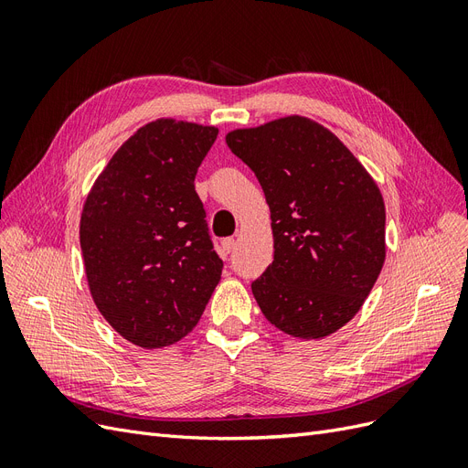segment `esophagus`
<instances>
[{
  "label": "esophagus",
  "instance_id": "34e87169",
  "mask_svg": "<svg viewBox=\"0 0 468 468\" xmlns=\"http://www.w3.org/2000/svg\"><path fill=\"white\" fill-rule=\"evenodd\" d=\"M234 248H236V239H234V238H224V239H222V250H224V253H230Z\"/></svg>",
  "mask_w": 468,
  "mask_h": 468
}]
</instances>
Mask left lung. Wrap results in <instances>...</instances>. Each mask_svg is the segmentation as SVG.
Returning <instances> with one entry per match:
<instances>
[{
	"label": "left lung",
	"instance_id": "left-lung-1",
	"mask_svg": "<svg viewBox=\"0 0 468 468\" xmlns=\"http://www.w3.org/2000/svg\"><path fill=\"white\" fill-rule=\"evenodd\" d=\"M265 193L273 261L251 292L292 337L320 339L359 313L385 263V201L342 140L291 115L226 134Z\"/></svg>",
	"mask_w": 468,
	"mask_h": 468
}]
</instances>
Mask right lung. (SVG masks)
<instances>
[{"instance_id": "right-lung-1", "label": "right lung", "mask_w": 468, "mask_h": 468, "mask_svg": "<svg viewBox=\"0 0 468 468\" xmlns=\"http://www.w3.org/2000/svg\"><path fill=\"white\" fill-rule=\"evenodd\" d=\"M217 126L152 121L112 154L83 203L80 246L93 303L131 344L172 346L222 275L195 176Z\"/></svg>"}]
</instances>
